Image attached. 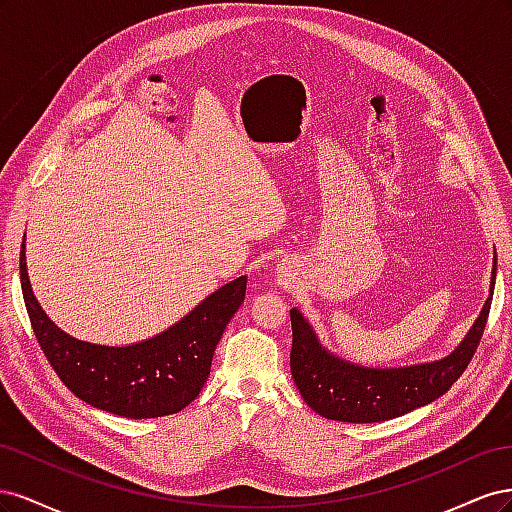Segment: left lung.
<instances>
[{"instance_id":"1","label":"left lung","mask_w":512,"mask_h":512,"mask_svg":"<svg viewBox=\"0 0 512 512\" xmlns=\"http://www.w3.org/2000/svg\"><path fill=\"white\" fill-rule=\"evenodd\" d=\"M495 265H498V258H495ZM493 286L495 267L491 294L483 312L453 354L436 363L401 369H371L337 359L318 344L312 327L297 309H290V371L305 404L331 421L380 423L438 399L466 371L483 339Z\"/></svg>"}]
</instances>
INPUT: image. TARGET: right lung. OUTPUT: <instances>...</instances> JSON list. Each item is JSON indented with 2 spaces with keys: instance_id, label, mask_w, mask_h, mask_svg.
Masks as SVG:
<instances>
[{
  "instance_id": "add662e5",
  "label": "right lung",
  "mask_w": 512,
  "mask_h": 512,
  "mask_svg": "<svg viewBox=\"0 0 512 512\" xmlns=\"http://www.w3.org/2000/svg\"><path fill=\"white\" fill-rule=\"evenodd\" d=\"M19 267L29 322L59 380L85 404L128 418L177 414L192 404L209 378L215 346L243 303L247 286V277H237L162 335L111 348L74 339L46 318L29 286L25 241Z\"/></svg>"
}]
</instances>
